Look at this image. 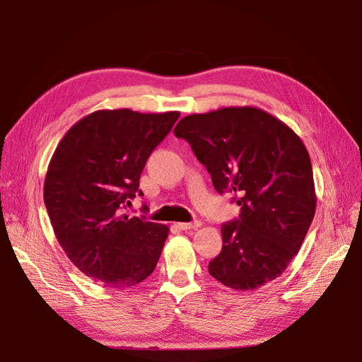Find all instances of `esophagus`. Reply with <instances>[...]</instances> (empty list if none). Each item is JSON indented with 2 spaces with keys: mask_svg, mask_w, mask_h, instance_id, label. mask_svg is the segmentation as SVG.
<instances>
[{
  "mask_svg": "<svg viewBox=\"0 0 362 362\" xmlns=\"http://www.w3.org/2000/svg\"><path fill=\"white\" fill-rule=\"evenodd\" d=\"M201 226V222H190V223H178V228L182 229V231H190V229H198Z\"/></svg>",
  "mask_w": 362,
  "mask_h": 362,
  "instance_id": "1",
  "label": "esophagus"
}]
</instances>
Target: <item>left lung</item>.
I'll use <instances>...</instances> for the list:
<instances>
[{"label": "left lung", "mask_w": 362, "mask_h": 362, "mask_svg": "<svg viewBox=\"0 0 362 362\" xmlns=\"http://www.w3.org/2000/svg\"><path fill=\"white\" fill-rule=\"evenodd\" d=\"M173 133L187 140L217 193L234 194L238 218L222 225V252L210 275L249 291L282 275L315 213L310 154L282 120L257 107H226L182 117Z\"/></svg>", "instance_id": "obj_1"}]
</instances>
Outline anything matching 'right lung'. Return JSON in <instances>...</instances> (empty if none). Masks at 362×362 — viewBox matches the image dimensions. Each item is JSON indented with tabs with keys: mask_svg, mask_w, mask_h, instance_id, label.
Wrapping results in <instances>:
<instances>
[{
	"mask_svg": "<svg viewBox=\"0 0 362 362\" xmlns=\"http://www.w3.org/2000/svg\"><path fill=\"white\" fill-rule=\"evenodd\" d=\"M178 112L98 110L60 140L43 184L60 246L86 276L125 290L154 272L169 228L122 214L139 190L151 152L169 134Z\"/></svg>",
	"mask_w": 362,
	"mask_h": 362,
	"instance_id": "right-lung-1",
	"label": "right lung"
}]
</instances>
